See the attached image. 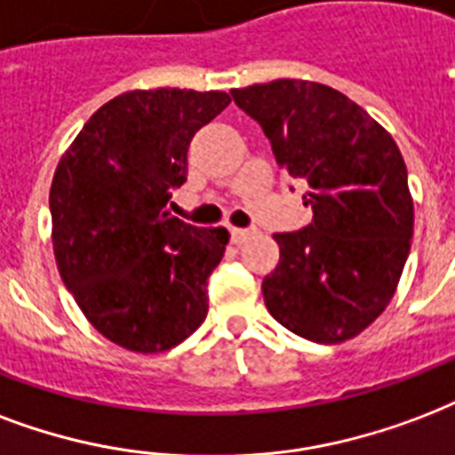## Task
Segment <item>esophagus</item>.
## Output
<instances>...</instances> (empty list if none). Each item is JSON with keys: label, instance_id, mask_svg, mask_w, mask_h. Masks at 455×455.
Returning a JSON list of instances; mask_svg holds the SVG:
<instances>
[{"label": "esophagus", "instance_id": "34e87169", "mask_svg": "<svg viewBox=\"0 0 455 455\" xmlns=\"http://www.w3.org/2000/svg\"><path fill=\"white\" fill-rule=\"evenodd\" d=\"M252 234H255V231H251V228H231V241L243 243L248 241Z\"/></svg>", "mask_w": 455, "mask_h": 455}]
</instances>
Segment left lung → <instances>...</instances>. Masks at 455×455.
Listing matches in <instances>:
<instances>
[{"label": "left lung", "mask_w": 455, "mask_h": 455, "mask_svg": "<svg viewBox=\"0 0 455 455\" xmlns=\"http://www.w3.org/2000/svg\"><path fill=\"white\" fill-rule=\"evenodd\" d=\"M262 126L276 164L307 183L312 221L274 234L279 265L262 282L274 320L315 343H341L379 317L411 252L412 197L398 145L370 114L310 81L231 90Z\"/></svg>", "instance_id": "1"}]
</instances>
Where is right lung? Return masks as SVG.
Listing matches in <instances>:
<instances>
[{"mask_svg": "<svg viewBox=\"0 0 455 455\" xmlns=\"http://www.w3.org/2000/svg\"><path fill=\"white\" fill-rule=\"evenodd\" d=\"M220 90H133L97 109L59 159L50 190L52 243L66 289L121 348L162 353L207 317V279L227 228L166 212L186 183L193 135L221 114Z\"/></svg>", "mask_w": 455, "mask_h": 455, "instance_id": "obj_1", "label": "right lung"}]
</instances>
